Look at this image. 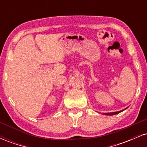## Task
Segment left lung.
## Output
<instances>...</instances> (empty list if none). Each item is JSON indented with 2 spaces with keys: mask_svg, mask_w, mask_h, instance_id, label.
<instances>
[{
  "mask_svg": "<svg viewBox=\"0 0 147 147\" xmlns=\"http://www.w3.org/2000/svg\"><path fill=\"white\" fill-rule=\"evenodd\" d=\"M127 109V108H126ZM122 111H117V112H113V113H104V115H116V114H118L119 113L122 112Z\"/></svg>",
  "mask_w": 147,
  "mask_h": 147,
  "instance_id": "left-lung-1",
  "label": "left lung"
}]
</instances>
